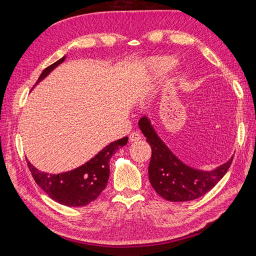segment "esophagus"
<instances>
[{
  "instance_id": "34e87169",
  "label": "esophagus",
  "mask_w": 256,
  "mask_h": 256,
  "mask_svg": "<svg viewBox=\"0 0 256 256\" xmlns=\"http://www.w3.org/2000/svg\"><path fill=\"white\" fill-rule=\"evenodd\" d=\"M130 142H138L140 140V134L138 132H132L130 134Z\"/></svg>"
}]
</instances>
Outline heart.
Here are the masks:
<instances>
[{
  "label": "heart",
  "mask_w": 256,
  "mask_h": 256,
  "mask_svg": "<svg viewBox=\"0 0 256 256\" xmlns=\"http://www.w3.org/2000/svg\"><path fill=\"white\" fill-rule=\"evenodd\" d=\"M176 64V59L172 56L152 57L144 62L145 81L153 82L166 74Z\"/></svg>",
  "instance_id": "1"
}]
</instances>
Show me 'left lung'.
I'll return each instance as SVG.
<instances>
[{"mask_svg": "<svg viewBox=\"0 0 256 256\" xmlns=\"http://www.w3.org/2000/svg\"><path fill=\"white\" fill-rule=\"evenodd\" d=\"M138 126L152 148L148 166L150 184L160 197L168 201L182 202L201 197L214 188L229 170L233 156L211 170L186 165L158 136L148 116L140 118Z\"/></svg>", "mask_w": 256, "mask_h": 256, "instance_id": "obj_1", "label": "left lung"}]
</instances>
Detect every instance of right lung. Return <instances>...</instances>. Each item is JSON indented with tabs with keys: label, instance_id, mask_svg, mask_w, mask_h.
Wrapping results in <instances>:
<instances>
[{
	"label": "right lung",
	"instance_id": "obj_1",
	"mask_svg": "<svg viewBox=\"0 0 256 256\" xmlns=\"http://www.w3.org/2000/svg\"><path fill=\"white\" fill-rule=\"evenodd\" d=\"M64 58L66 56L42 70L36 84L44 80L54 69L64 62ZM128 138L125 136L121 140H114L84 165L70 172L57 174V175L38 170L35 166L30 164L28 160H26L27 166L36 184L52 200L68 206H86L99 197L106 187L108 176H110L111 157L118 148L128 144Z\"/></svg>",
	"mask_w": 256,
	"mask_h": 256
}]
</instances>
